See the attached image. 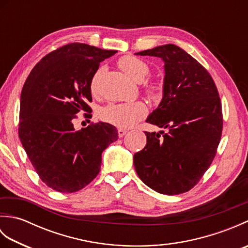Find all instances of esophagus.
<instances>
[{"label":"esophagus","instance_id":"1","mask_svg":"<svg viewBox=\"0 0 248 248\" xmlns=\"http://www.w3.org/2000/svg\"><path fill=\"white\" fill-rule=\"evenodd\" d=\"M127 134V131L124 129H118V136L119 138H124V136Z\"/></svg>","mask_w":248,"mask_h":248}]
</instances>
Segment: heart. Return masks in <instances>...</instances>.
Wrapping results in <instances>:
<instances>
[{"instance_id": "b5f03b06", "label": "heart", "mask_w": 248, "mask_h": 248, "mask_svg": "<svg viewBox=\"0 0 248 248\" xmlns=\"http://www.w3.org/2000/svg\"><path fill=\"white\" fill-rule=\"evenodd\" d=\"M118 66L129 78L136 82L143 81L150 73V67L143 60L136 56L127 55L123 56L118 61ZM104 69L99 68L94 72L91 82V91L96 93L98 91V82L101 78ZM145 92L152 99L161 97L162 88L155 83H147L145 85ZM147 107L140 101L129 103H109L107 107L101 108L99 113L100 118L107 123L115 125L120 129H129L133 127L140 120L146 117Z\"/></svg>"}]
</instances>
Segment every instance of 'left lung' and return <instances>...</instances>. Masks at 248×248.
I'll list each match as a JSON object with an SVG mask.
<instances>
[{
  "label": "left lung",
  "instance_id": "8db88e82",
  "mask_svg": "<svg viewBox=\"0 0 248 248\" xmlns=\"http://www.w3.org/2000/svg\"><path fill=\"white\" fill-rule=\"evenodd\" d=\"M136 54L164 61L163 99L146 121L168 131L145 132V148L133 157L135 170L157 193H186L211 165L222 136V103L217 85L202 64L175 45Z\"/></svg>",
  "mask_w": 248,
  "mask_h": 248
}]
</instances>
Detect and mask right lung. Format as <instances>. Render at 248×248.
I'll return each mask as SVG.
<instances>
[{
    "mask_svg": "<svg viewBox=\"0 0 248 248\" xmlns=\"http://www.w3.org/2000/svg\"><path fill=\"white\" fill-rule=\"evenodd\" d=\"M116 52L68 44L43 57L24 83L19 138L37 175L57 192H78L91 183L103 150L118 139L117 129L107 123L73 127L78 113L92 110L91 82L100 62Z\"/></svg>",
    "mask_w": 248,
    "mask_h": 248,
    "instance_id": "1",
    "label": "right lung"
}]
</instances>
